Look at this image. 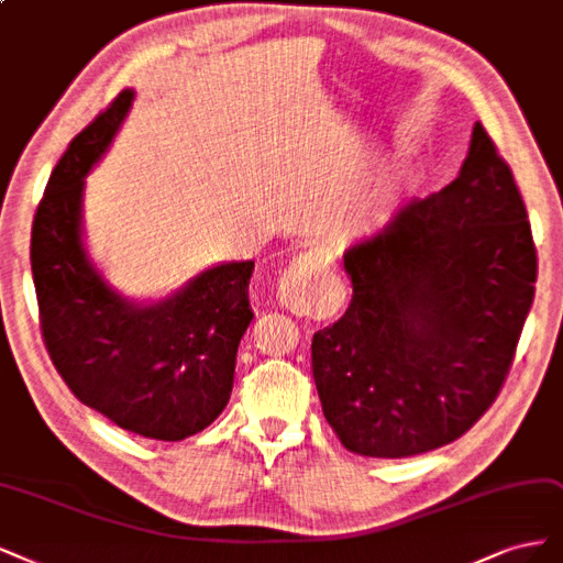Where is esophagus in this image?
I'll return each mask as SVG.
<instances>
[{
	"label": "esophagus",
	"mask_w": 563,
	"mask_h": 563,
	"mask_svg": "<svg viewBox=\"0 0 563 563\" xmlns=\"http://www.w3.org/2000/svg\"><path fill=\"white\" fill-rule=\"evenodd\" d=\"M276 299L287 311L297 316H308L318 306V287H316V262L311 255H299L287 266L278 280Z\"/></svg>",
	"instance_id": "esophagus-1"
}]
</instances>
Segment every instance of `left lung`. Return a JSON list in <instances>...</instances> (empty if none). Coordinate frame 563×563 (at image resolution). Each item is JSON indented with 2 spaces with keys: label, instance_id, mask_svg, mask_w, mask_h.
Returning a JSON list of instances; mask_svg holds the SVG:
<instances>
[{
  "label": "left lung",
  "instance_id": "8db88e82",
  "mask_svg": "<svg viewBox=\"0 0 563 563\" xmlns=\"http://www.w3.org/2000/svg\"><path fill=\"white\" fill-rule=\"evenodd\" d=\"M343 266L351 306L311 343L336 438L372 459L459 440L503 388L538 276L521 194L482 123L459 177L351 245Z\"/></svg>",
  "mask_w": 563,
  "mask_h": 563
}]
</instances>
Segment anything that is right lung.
<instances>
[{
	"mask_svg": "<svg viewBox=\"0 0 563 563\" xmlns=\"http://www.w3.org/2000/svg\"><path fill=\"white\" fill-rule=\"evenodd\" d=\"M135 93L121 90L69 142L32 222L30 262L51 362L86 407L123 430L177 442L227 407L239 343L255 318V262H229L154 303L123 299L81 239L84 179L110 150Z\"/></svg>",
	"mask_w": 563,
	"mask_h": 563,
	"instance_id": "obj_1",
	"label": "right lung"
}]
</instances>
